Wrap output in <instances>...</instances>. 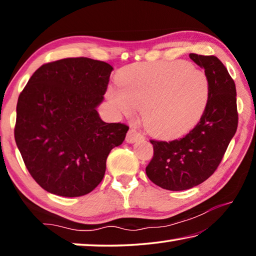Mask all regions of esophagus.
Returning <instances> with one entry per match:
<instances>
[{
    "label": "esophagus",
    "instance_id": "1",
    "mask_svg": "<svg viewBox=\"0 0 256 256\" xmlns=\"http://www.w3.org/2000/svg\"><path fill=\"white\" fill-rule=\"evenodd\" d=\"M140 138H144V136H142L140 132H138L136 130H134V128L128 130V132L126 134V142H128V144H133V142L140 140Z\"/></svg>",
    "mask_w": 256,
    "mask_h": 256
}]
</instances>
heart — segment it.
Masks as SVG:
<instances>
[{"label": "heart", "mask_w": 256, "mask_h": 256, "mask_svg": "<svg viewBox=\"0 0 256 256\" xmlns=\"http://www.w3.org/2000/svg\"><path fill=\"white\" fill-rule=\"evenodd\" d=\"M118 89L108 90L112 106L131 118L142 110L146 128L170 138L194 126L206 110L210 84L204 71L182 60H162L125 68L118 76Z\"/></svg>", "instance_id": "1"}]
</instances>
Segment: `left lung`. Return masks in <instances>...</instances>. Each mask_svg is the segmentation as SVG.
Masks as SVG:
<instances>
[{
    "label": "left lung",
    "mask_w": 256,
    "mask_h": 256,
    "mask_svg": "<svg viewBox=\"0 0 256 256\" xmlns=\"http://www.w3.org/2000/svg\"><path fill=\"white\" fill-rule=\"evenodd\" d=\"M204 68L210 94L206 110L193 130L172 141L150 140L154 157L146 167L156 185L170 190H184L201 184L222 162L238 125L236 86L226 66L214 55L190 54Z\"/></svg>",
    "instance_id": "obj_1"
}]
</instances>
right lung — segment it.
Masks as SVG:
<instances>
[{
  "instance_id": "add662e5",
  "label": "right lung",
  "mask_w": 256,
  "mask_h": 256,
  "mask_svg": "<svg viewBox=\"0 0 256 256\" xmlns=\"http://www.w3.org/2000/svg\"><path fill=\"white\" fill-rule=\"evenodd\" d=\"M112 68L70 58L46 63L30 78L16 104L14 138L30 175L47 192L82 196L104 178L110 150L128 126L105 123L102 102Z\"/></svg>"
}]
</instances>
